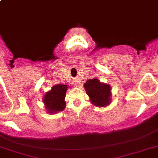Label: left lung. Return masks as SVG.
<instances>
[{
	"instance_id": "1",
	"label": "left lung",
	"mask_w": 158,
	"mask_h": 158,
	"mask_svg": "<svg viewBox=\"0 0 158 158\" xmlns=\"http://www.w3.org/2000/svg\"><path fill=\"white\" fill-rule=\"evenodd\" d=\"M90 102L96 107H106L111 102V88L109 84L100 82L98 79H89L83 85Z\"/></svg>"
}]
</instances>
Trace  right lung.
Wrapping results in <instances>:
<instances>
[{
  "mask_svg": "<svg viewBox=\"0 0 158 158\" xmlns=\"http://www.w3.org/2000/svg\"><path fill=\"white\" fill-rule=\"evenodd\" d=\"M68 86V85L58 84L53 85L51 90L46 92L43 98V102L47 113L53 114L64 110L66 108L65 98Z\"/></svg>",
  "mask_w": 158,
  "mask_h": 158,
  "instance_id": "obj_1",
  "label": "right lung"
}]
</instances>
